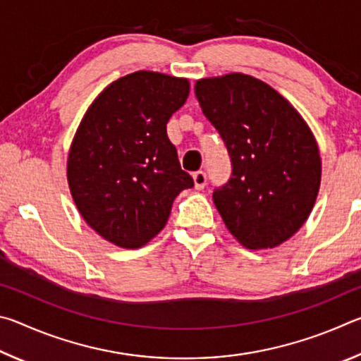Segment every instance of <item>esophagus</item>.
I'll return each mask as SVG.
<instances>
[{
  "label": "esophagus",
  "mask_w": 361,
  "mask_h": 361,
  "mask_svg": "<svg viewBox=\"0 0 361 361\" xmlns=\"http://www.w3.org/2000/svg\"><path fill=\"white\" fill-rule=\"evenodd\" d=\"M192 178H194L195 189H204L205 188V185H207V175H205V172H202V170L195 172L192 175Z\"/></svg>",
  "instance_id": "1"
}]
</instances>
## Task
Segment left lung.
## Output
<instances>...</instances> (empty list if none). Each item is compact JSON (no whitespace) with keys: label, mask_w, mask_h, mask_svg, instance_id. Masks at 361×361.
<instances>
[{"label":"left lung","mask_w":361,"mask_h":361,"mask_svg":"<svg viewBox=\"0 0 361 361\" xmlns=\"http://www.w3.org/2000/svg\"><path fill=\"white\" fill-rule=\"evenodd\" d=\"M202 113L229 152V181L213 191L226 228L252 250L288 240L309 218L319 194V146L291 103L242 73L199 79Z\"/></svg>","instance_id":"8db88e82"}]
</instances>
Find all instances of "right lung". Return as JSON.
Listing matches in <instances>:
<instances>
[{
  "instance_id": "right-lung-1",
  "label": "right lung",
  "mask_w": 361,
  "mask_h": 361,
  "mask_svg": "<svg viewBox=\"0 0 361 361\" xmlns=\"http://www.w3.org/2000/svg\"><path fill=\"white\" fill-rule=\"evenodd\" d=\"M188 95L185 78L135 71L109 84L78 127L66 164L73 200L114 245H146L164 229L176 195L194 186L167 137Z\"/></svg>"
}]
</instances>
